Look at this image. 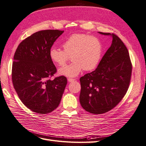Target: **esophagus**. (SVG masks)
I'll use <instances>...</instances> for the list:
<instances>
[{"label": "esophagus", "instance_id": "34e87169", "mask_svg": "<svg viewBox=\"0 0 146 146\" xmlns=\"http://www.w3.org/2000/svg\"><path fill=\"white\" fill-rule=\"evenodd\" d=\"M75 79H74V78H68V81L69 82H74L75 81Z\"/></svg>", "mask_w": 146, "mask_h": 146}]
</instances>
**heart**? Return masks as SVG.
Masks as SVG:
<instances>
[{"label": "heart", "mask_w": 146, "mask_h": 146, "mask_svg": "<svg viewBox=\"0 0 146 146\" xmlns=\"http://www.w3.org/2000/svg\"><path fill=\"white\" fill-rule=\"evenodd\" d=\"M63 51L52 47L49 50V57L58 66H63L71 56L72 63L60 68V75L75 77L84 71H91L98 65L102 54V44L94 36L76 34L70 36L63 44Z\"/></svg>", "instance_id": "b5f03b06"}]
</instances>
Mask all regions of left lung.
I'll use <instances>...</instances> for the list:
<instances>
[{"label": "left lung", "instance_id": "8db88e82", "mask_svg": "<svg viewBox=\"0 0 146 146\" xmlns=\"http://www.w3.org/2000/svg\"><path fill=\"white\" fill-rule=\"evenodd\" d=\"M112 37L108 49L95 71L80 79V103L93 114H101L112 109L126 94L132 74V63L124 43L114 34L98 32Z\"/></svg>", "mask_w": 146, "mask_h": 146}]
</instances>
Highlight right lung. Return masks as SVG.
Listing matches in <instances>:
<instances>
[{
    "label": "right lung",
    "instance_id": "obj_1",
    "mask_svg": "<svg viewBox=\"0 0 146 146\" xmlns=\"http://www.w3.org/2000/svg\"><path fill=\"white\" fill-rule=\"evenodd\" d=\"M63 33L57 29L35 33L19 44L14 54V88L22 102L37 113L46 114L56 109L67 84L64 76L50 79L57 69L49 50Z\"/></svg>",
    "mask_w": 146,
    "mask_h": 146
}]
</instances>
